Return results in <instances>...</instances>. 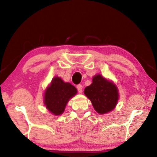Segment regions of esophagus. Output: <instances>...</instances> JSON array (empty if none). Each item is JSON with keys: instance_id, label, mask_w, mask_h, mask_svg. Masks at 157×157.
<instances>
[{"instance_id": "34e87169", "label": "esophagus", "mask_w": 157, "mask_h": 157, "mask_svg": "<svg viewBox=\"0 0 157 157\" xmlns=\"http://www.w3.org/2000/svg\"><path fill=\"white\" fill-rule=\"evenodd\" d=\"M77 89H78V91L79 93H82V86L81 84L77 85Z\"/></svg>"}]
</instances>
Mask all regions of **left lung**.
Segmentation results:
<instances>
[{
  "label": "left lung",
  "instance_id": "left-lung-1",
  "mask_svg": "<svg viewBox=\"0 0 157 157\" xmlns=\"http://www.w3.org/2000/svg\"><path fill=\"white\" fill-rule=\"evenodd\" d=\"M92 84L84 89V94L91 101L94 109L104 114L112 111L118 102V90L112 82L101 75H95Z\"/></svg>",
  "mask_w": 157,
  "mask_h": 157
}]
</instances>
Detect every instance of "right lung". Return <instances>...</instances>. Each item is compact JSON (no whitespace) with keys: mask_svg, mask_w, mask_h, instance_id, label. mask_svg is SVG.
Listing matches in <instances>:
<instances>
[{"mask_svg":"<svg viewBox=\"0 0 157 157\" xmlns=\"http://www.w3.org/2000/svg\"><path fill=\"white\" fill-rule=\"evenodd\" d=\"M77 94V89L59 77L52 79L44 94V104L50 112L55 116L62 114L68 100Z\"/></svg>","mask_w":157,"mask_h":157,"instance_id":"add662e5","label":"right lung"}]
</instances>
